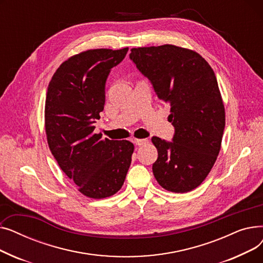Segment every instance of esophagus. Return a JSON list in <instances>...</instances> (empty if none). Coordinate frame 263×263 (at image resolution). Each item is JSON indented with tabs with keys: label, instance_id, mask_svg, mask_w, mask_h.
Returning a JSON list of instances; mask_svg holds the SVG:
<instances>
[{
	"label": "esophagus",
	"instance_id": "obj_1",
	"mask_svg": "<svg viewBox=\"0 0 263 263\" xmlns=\"http://www.w3.org/2000/svg\"><path fill=\"white\" fill-rule=\"evenodd\" d=\"M133 142L136 146H143V145L148 143V140H146V139H135Z\"/></svg>",
	"mask_w": 263,
	"mask_h": 263
}]
</instances>
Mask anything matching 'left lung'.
I'll use <instances>...</instances> for the list:
<instances>
[{"label":"left lung","instance_id":"obj_1","mask_svg":"<svg viewBox=\"0 0 263 263\" xmlns=\"http://www.w3.org/2000/svg\"><path fill=\"white\" fill-rule=\"evenodd\" d=\"M130 60L171 106L172 142L154 136L153 172L175 193L196 189L216 161L225 128V108L211 66L196 53L173 45L131 49Z\"/></svg>","mask_w":263,"mask_h":263}]
</instances>
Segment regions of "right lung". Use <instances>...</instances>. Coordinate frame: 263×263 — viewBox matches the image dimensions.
I'll return each mask as SVG.
<instances>
[{"mask_svg":"<svg viewBox=\"0 0 263 263\" xmlns=\"http://www.w3.org/2000/svg\"><path fill=\"white\" fill-rule=\"evenodd\" d=\"M128 48L93 49L73 55L53 74L47 91L45 126L49 148L83 195L101 199L117 193L126 179L134 145L95 133L105 102L110 69Z\"/></svg>","mask_w":263,"mask_h":263,"instance_id":"add662e5","label":"right lung"}]
</instances>
